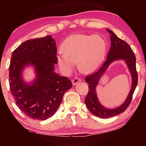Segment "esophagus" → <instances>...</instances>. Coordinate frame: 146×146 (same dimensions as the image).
<instances>
[{"label": "esophagus", "mask_w": 146, "mask_h": 146, "mask_svg": "<svg viewBox=\"0 0 146 146\" xmlns=\"http://www.w3.org/2000/svg\"><path fill=\"white\" fill-rule=\"evenodd\" d=\"M81 82V80L78 78H75L72 80V84L73 86H76L78 82Z\"/></svg>", "instance_id": "34e87169"}]
</instances>
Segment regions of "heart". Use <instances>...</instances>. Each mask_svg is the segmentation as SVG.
Masks as SVG:
<instances>
[{"label":"heart","mask_w":146,"mask_h":146,"mask_svg":"<svg viewBox=\"0 0 146 146\" xmlns=\"http://www.w3.org/2000/svg\"><path fill=\"white\" fill-rule=\"evenodd\" d=\"M56 56V62L63 73L69 74L77 62L78 69L84 73H90L97 70L102 63L107 51V43L98 35H88L74 34L62 43Z\"/></svg>","instance_id":"obj_1"}]
</instances>
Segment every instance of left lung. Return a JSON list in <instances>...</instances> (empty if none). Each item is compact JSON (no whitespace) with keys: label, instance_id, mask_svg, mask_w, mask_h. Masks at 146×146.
Returning <instances> with one entry per match:
<instances>
[{"label":"left lung","instance_id":"1","mask_svg":"<svg viewBox=\"0 0 146 146\" xmlns=\"http://www.w3.org/2000/svg\"><path fill=\"white\" fill-rule=\"evenodd\" d=\"M106 30L111 35V47L106 60L97 72L88 76L85 79L86 82L89 84V92L85 98L86 105L94 115L102 118L111 117L124 111L131 102L133 95L138 83L136 57L131 48L125 41L118 38L111 30L109 29H106ZM120 60H123L125 62L129 69L132 76V88L127 99L122 105L114 109H109L101 105L98 100L96 88L100 77L104 74L110 64L113 61Z\"/></svg>","mask_w":146,"mask_h":146}]
</instances>
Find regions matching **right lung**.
I'll return each mask as SVG.
<instances>
[{
	"label": "right lung",
	"instance_id": "1",
	"mask_svg": "<svg viewBox=\"0 0 146 146\" xmlns=\"http://www.w3.org/2000/svg\"><path fill=\"white\" fill-rule=\"evenodd\" d=\"M56 42L51 35L28 40L12 53L9 67L10 91L18 108L27 117L45 120L55 114L64 94L72 88L71 81L54 71ZM33 66L36 78L28 83L23 80L24 68Z\"/></svg>",
	"mask_w": 146,
	"mask_h": 146
}]
</instances>
